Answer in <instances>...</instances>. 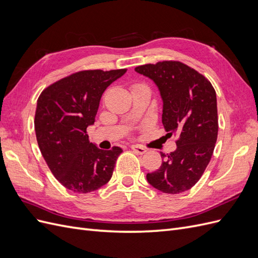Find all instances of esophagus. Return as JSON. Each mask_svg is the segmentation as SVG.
Returning <instances> with one entry per match:
<instances>
[{"label": "esophagus", "mask_w": 258, "mask_h": 258, "mask_svg": "<svg viewBox=\"0 0 258 258\" xmlns=\"http://www.w3.org/2000/svg\"><path fill=\"white\" fill-rule=\"evenodd\" d=\"M131 148H132V151H134L135 153L140 154V155H143V154H145L147 152L146 148L141 146V145H132Z\"/></svg>", "instance_id": "esophagus-1"}]
</instances>
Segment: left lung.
I'll return each instance as SVG.
<instances>
[{"label":"left lung","instance_id":"8db88e82","mask_svg":"<svg viewBox=\"0 0 258 258\" xmlns=\"http://www.w3.org/2000/svg\"><path fill=\"white\" fill-rule=\"evenodd\" d=\"M135 70L158 86L163 127L168 135L177 136L176 150L161 153V166L147 173V181L166 194L188 190L204 174L217 140L215 89L206 76L181 61H159Z\"/></svg>","mask_w":258,"mask_h":258}]
</instances>
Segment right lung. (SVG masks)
<instances>
[{"label": "right lung", "instance_id": "add662e5", "mask_svg": "<svg viewBox=\"0 0 258 258\" xmlns=\"http://www.w3.org/2000/svg\"><path fill=\"white\" fill-rule=\"evenodd\" d=\"M127 69L84 70L50 84L37 99L34 128L38 147L53 176L79 194L97 190L110 181L121 148L100 150L89 142L104 90Z\"/></svg>", "mask_w": 258, "mask_h": 258}]
</instances>
